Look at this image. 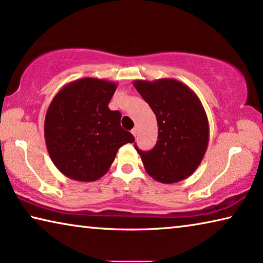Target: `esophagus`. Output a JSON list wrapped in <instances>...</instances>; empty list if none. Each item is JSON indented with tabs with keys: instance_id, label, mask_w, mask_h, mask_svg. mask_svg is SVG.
Returning a JSON list of instances; mask_svg holds the SVG:
<instances>
[{
	"instance_id": "esophagus-1",
	"label": "esophagus",
	"mask_w": 263,
	"mask_h": 263,
	"mask_svg": "<svg viewBox=\"0 0 263 263\" xmlns=\"http://www.w3.org/2000/svg\"><path fill=\"white\" fill-rule=\"evenodd\" d=\"M131 133H132L133 136L136 137L137 135H138V127H137V126H136V127H133V128H132V131H131Z\"/></svg>"
}]
</instances>
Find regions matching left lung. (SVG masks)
<instances>
[{
  "label": "left lung",
  "instance_id": "1",
  "mask_svg": "<svg viewBox=\"0 0 263 263\" xmlns=\"http://www.w3.org/2000/svg\"><path fill=\"white\" fill-rule=\"evenodd\" d=\"M137 91L150 105L158 124V139L152 150L136 146L145 171L157 182L172 184L194 174L209 143L204 107L193 89L176 79L135 80Z\"/></svg>",
  "mask_w": 263,
  "mask_h": 263
}]
</instances>
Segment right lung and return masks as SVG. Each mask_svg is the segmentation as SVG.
I'll use <instances>...</instances> for the list:
<instances>
[{
  "mask_svg": "<svg viewBox=\"0 0 263 263\" xmlns=\"http://www.w3.org/2000/svg\"><path fill=\"white\" fill-rule=\"evenodd\" d=\"M116 89L113 81L82 78L53 98L46 113L45 140L50 159L66 177L97 181L108 171L119 147L135 142L120 126V112L108 108Z\"/></svg>",
  "mask_w": 263,
  "mask_h": 263,
  "instance_id": "obj_1",
  "label": "right lung"
}]
</instances>
